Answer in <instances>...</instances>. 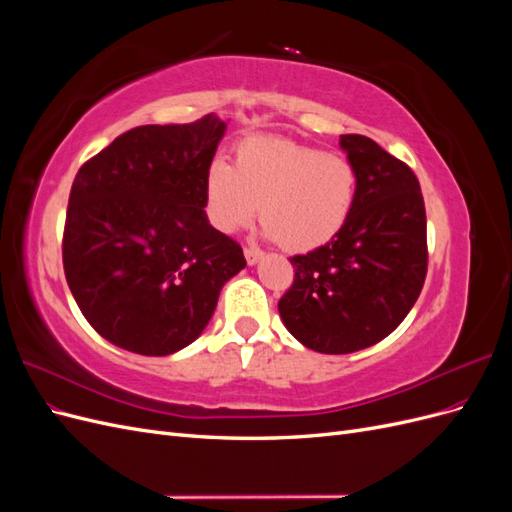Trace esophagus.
I'll use <instances>...</instances> for the list:
<instances>
[{"mask_svg":"<svg viewBox=\"0 0 512 512\" xmlns=\"http://www.w3.org/2000/svg\"><path fill=\"white\" fill-rule=\"evenodd\" d=\"M262 258V252L256 250V247H245V260L247 265H256V262Z\"/></svg>","mask_w":512,"mask_h":512,"instance_id":"34e87169","label":"esophagus"}]
</instances>
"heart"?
Here are the masks:
<instances>
[{"mask_svg": "<svg viewBox=\"0 0 512 512\" xmlns=\"http://www.w3.org/2000/svg\"><path fill=\"white\" fill-rule=\"evenodd\" d=\"M356 196V173L337 153L288 141L247 138L235 164L211 158L205 175L207 213L222 232H237L258 211L267 237L290 252H309L344 228Z\"/></svg>", "mask_w": 512, "mask_h": 512, "instance_id": "1", "label": "heart"}]
</instances>
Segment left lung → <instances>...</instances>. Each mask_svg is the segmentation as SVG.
<instances>
[{
  "instance_id": "1",
  "label": "left lung",
  "mask_w": 512,
  "mask_h": 512,
  "mask_svg": "<svg viewBox=\"0 0 512 512\" xmlns=\"http://www.w3.org/2000/svg\"><path fill=\"white\" fill-rule=\"evenodd\" d=\"M339 147L356 173L352 211L329 243L290 258L294 282L277 303L286 329L322 354L391 335L427 275L425 203L412 168L361 134H342Z\"/></svg>"
}]
</instances>
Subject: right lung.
I'll list each match as a JSON object with an SVG mask.
<instances>
[{"mask_svg": "<svg viewBox=\"0 0 512 512\" xmlns=\"http://www.w3.org/2000/svg\"><path fill=\"white\" fill-rule=\"evenodd\" d=\"M226 123L138 126L74 177L64 271L76 305L108 342L166 356L205 331L222 286L245 267L207 220L205 175Z\"/></svg>", "mask_w": 512, "mask_h": 512, "instance_id": "add662e5", "label": "right lung"}]
</instances>
